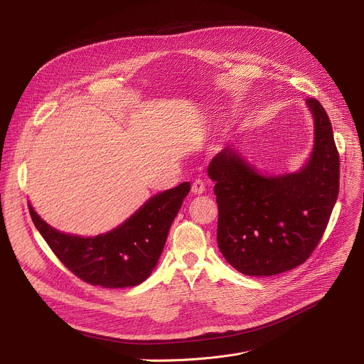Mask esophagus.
<instances>
[{"label": "esophagus", "instance_id": "esophagus-1", "mask_svg": "<svg viewBox=\"0 0 364 364\" xmlns=\"http://www.w3.org/2000/svg\"><path fill=\"white\" fill-rule=\"evenodd\" d=\"M203 192H205V184H203V181H202V180L193 181V184H192V193H195V195H202Z\"/></svg>", "mask_w": 364, "mask_h": 364}]
</instances>
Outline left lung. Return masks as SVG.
<instances>
[{"instance_id": "obj_1", "label": "left lung", "mask_w": 364, "mask_h": 364, "mask_svg": "<svg viewBox=\"0 0 364 364\" xmlns=\"http://www.w3.org/2000/svg\"><path fill=\"white\" fill-rule=\"evenodd\" d=\"M309 162L294 174L265 177L225 147L208 166L218 203L223 257L246 276H274L309 259L326 230L339 192V155L332 124L318 100Z\"/></svg>"}]
</instances>
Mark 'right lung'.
Segmentation results:
<instances>
[{
  "instance_id": "add662e5",
  "label": "right lung",
  "mask_w": 364,
  "mask_h": 364,
  "mask_svg": "<svg viewBox=\"0 0 364 364\" xmlns=\"http://www.w3.org/2000/svg\"><path fill=\"white\" fill-rule=\"evenodd\" d=\"M188 192L186 181L151 196L124 224L95 237L55 230L31 205L29 214L54 255L76 277L109 289L129 288L144 282L156 267L169 227Z\"/></svg>"
}]
</instances>
